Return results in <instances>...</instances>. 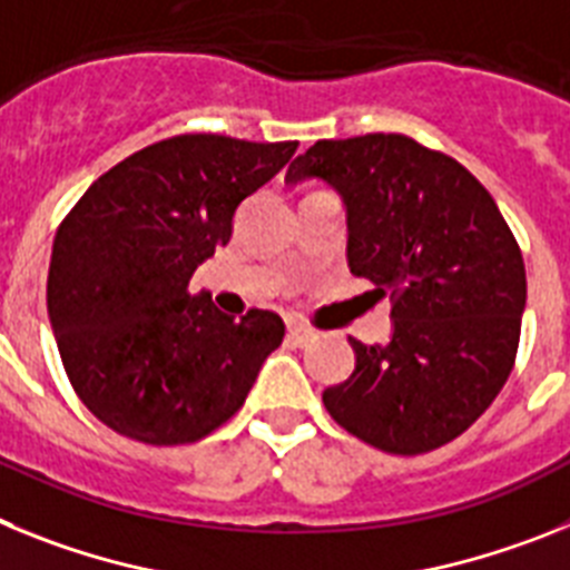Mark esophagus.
Masks as SVG:
<instances>
[{"mask_svg":"<svg viewBox=\"0 0 570 570\" xmlns=\"http://www.w3.org/2000/svg\"><path fill=\"white\" fill-rule=\"evenodd\" d=\"M286 338H289L295 346H309L315 338H318V333H315V330H309L306 324H289V333H286Z\"/></svg>","mask_w":570,"mask_h":570,"instance_id":"34e87169","label":"esophagus"}]
</instances>
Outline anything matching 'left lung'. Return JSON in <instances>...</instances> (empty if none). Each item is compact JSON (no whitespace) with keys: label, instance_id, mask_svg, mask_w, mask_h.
<instances>
[{"label":"left lung","instance_id":"obj_1","mask_svg":"<svg viewBox=\"0 0 570 570\" xmlns=\"http://www.w3.org/2000/svg\"><path fill=\"white\" fill-rule=\"evenodd\" d=\"M306 177L338 191L350 269L393 301L390 344L350 338L355 370L324 407L395 456L453 442L517 361L528 281L511 226L462 163L404 135L318 140L286 171Z\"/></svg>","mask_w":570,"mask_h":570}]
</instances>
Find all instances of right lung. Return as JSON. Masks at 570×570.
I'll return each instance as SVG.
<instances>
[{
    "label": "right lung",
    "mask_w": 570,
    "mask_h": 570,
    "mask_svg": "<svg viewBox=\"0 0 570 570\" xmlns=\"http://www.w3.org/2000/svg\"><path fill=\"white\" fill-rule=\"evenodd\" d=\"M295 148L168 137L108 168L59 224L48 318L73 393L106 428L175 448L244 407L284 321L269 309L232 318L189 281Z\"/></svg>",
    "instance_id": "right-lung-1"
}]
</instances>
